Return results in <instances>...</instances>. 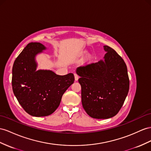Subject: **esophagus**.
Masks as SVG:
<instances>
[{
  "mask_svg": "<svg viewBox=\"0 0 151 151\" xmlns=\"http://www.w3.org/2000/svg\"><path fill=\"white\" fill-rule=\"evenodd\" d=\"M78 78H79V76L77 75L76 74H75V81H77L78 80Z\"/></svg>",
  "mask_w": 151,
  "mask_h": 151,
  "instance_id": "1",
  "label": "esophagus"
}]
</instances>
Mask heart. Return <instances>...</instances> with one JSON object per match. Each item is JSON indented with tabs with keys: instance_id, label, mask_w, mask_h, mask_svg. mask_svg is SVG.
Wrapping results in <instances>:
<instances>
[{
	"instance_id": "obj_1",
	"label": "heart",
	"mask_w": 151,
	"mask_h": 151,
	"mask_svg": "<svg viewBox=\"0 0 151 151\" xmlns=\"http://www.w3.org/2000/svg\"><path fill=\"white\" fill-rule=\"evenodd\" d=\"M87 53V52H84V53ZM92 60H93V57H92L91 55H88L87 57V58H86V63L87 64H89L92 61Z\"/></svg>"
}]
</instances>
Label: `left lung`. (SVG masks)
<instances>
[{"label":"left lung","instance_id":"left-lung-1","mask_svg":"<svg viewBox=\"0 0 151 151\" xmlns=\"http://www.w3.org/2000/svg\"><path fill=\"white\" fill-rule=\"evenodd\" d=\"M104 60L76 69L80 76L82 103L84 110L94 119H109L122 106L129 88L126 64L122 58L109 46Z\"/></svg>","mask_w":151,"mask_h":151}]
</instances>
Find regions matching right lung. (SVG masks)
I'll list each match as a JSON object with an SVG mask.
<instances>
[{"label": "right lung", "instance_id": "obj_1", "mask_svg": "<svg viewBox=\"0 0 151 151\" xmlns=\"http://www.w3.org/2000/svg\"><path fill=\"white\" fill-rule=\"evenodd\" d=\"M46 49L40 42H30L14 60L12 69L13 93L26 112L34 117L53 113L75 81L73 73L61 76L50 70H36L35 57Z\"/></svg>", "mask_w": 151, "mask_h": 151}]
</instances>
